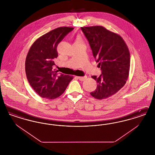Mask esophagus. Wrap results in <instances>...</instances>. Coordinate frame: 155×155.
<instances>
[{"label":"esophagus","instance_id":"obj_1","mask_svg":"<svg viewBox=\"0 0 155 155\" xmlns=\"http://www.w3.org/2000/svg\"><path fill=\"white\" fill-rule=\"evenodd\" d=\"M80 81H84L87 78V76L85 77H77Z\"/></svg>","mask_w":155,"mask_h":155}]
</instances>
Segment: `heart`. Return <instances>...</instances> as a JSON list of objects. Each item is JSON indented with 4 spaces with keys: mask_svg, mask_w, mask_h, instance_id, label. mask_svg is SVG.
<instances>
[{
    "mask_svg": "<svg viewBox=\"0 0 155 155\" xmlns=\"http://www.w3.org/2000/svg\"><path fill=\"white\" fill-rule=\"evenodd\" d=\"M81 38L80 36H78V37L76 38V39H75V42H81Z\"/></svg>",
    "mask_w": 155,
    "mask_h": 155,
    "instance_id": "obj_1",
    "label": "heart"
}]
</instances>
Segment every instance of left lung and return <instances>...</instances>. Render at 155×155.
<instances>
[{
    "label": "left lung",
    "instance_id": "1",
    "mask_svg": "<svg viewBox=\"0 0 155 155\" xmlns=\"http://www.w3.org/2000/svg\"><path fill=\"white\" fill-rule=\"evenodd\" d=\"M81 29L102 70L99 77H92L97 87L90 94L99 100L109 98L122 88L128 80L130 67L128 46L120 35L102 26L82 27Z\"/></svg>",
    "mask_w": 155,
    "mask_h": 155
}]
</instances>
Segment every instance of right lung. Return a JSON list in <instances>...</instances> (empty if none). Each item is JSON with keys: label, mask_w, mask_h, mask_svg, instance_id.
<instances>
[{"label": "right lung", "mask_w": 155, "mask_h": 155, "mask_svg": "<svg viewBox=\"0 0 155 155\" xmlns=\"http://www.w3.org/2000/svg\"><path fill=\"white\" fill-rule=\"evenodd\" d=\"M73 27H61L38 38L30 48L25 59L27 80L37 94L43 98L53 99L65 91L73 76L61 74L52 70L53 59L57 58V46Z\"/></svg>", "instance_id": "add662e5"}]
</instances>
